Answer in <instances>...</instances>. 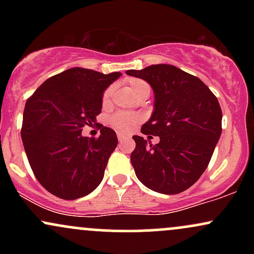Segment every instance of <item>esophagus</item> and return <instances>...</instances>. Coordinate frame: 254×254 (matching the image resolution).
<instances>
[{"label": "esophagus", "mask_w": 254, "mask_h": 254, "mask_svg": "<svg viewBox=\"0 0 254 254\" xmlns=\"http://www.w3.org/2000/svg\"><path fill=\"white\" fill-rule=\"evenodd\" d=\"M125 139H127V137L123 136V135H121V133H118V141L121 142V143H122V142H124Z\"/></svg>", "instance_id": "1"}]
</instances>
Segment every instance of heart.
<instances>
[{
  "instance_id": "1",
  "label": "heart",
  "mask_w": 254,
  "mask_h": 254,
  "mask_svg": "<svg viewBox=\"0 0 254 254\" xmlns=\"http://www.w3.org/2000/svg\"><path fill=\"white\" fill-rule=\"evenodd\" d=\"M130 88L133 93L138 97L142 93L149 92V86L147 82H144L143 80H139V78H130L129 80ZM113 93V86L107 87L103 93V104L107 105L109 104L111 97H112ZM139 122V117L137 115H132V113L127 112H119L113 115L110 119V123L115 127L116 130H118L119 132H129L135 125Z\"/></svg>"
}]
</instances>
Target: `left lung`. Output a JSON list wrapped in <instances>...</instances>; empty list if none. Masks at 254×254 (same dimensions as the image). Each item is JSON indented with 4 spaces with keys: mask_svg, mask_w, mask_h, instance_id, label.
<instances>
[{
    "mask_svg": "<svg viewBox=\"0 0 254 254\" xmlns=\"http://www.w3.org/2000/svg\"><path fill=\"white\" fill-rule=\"evenodd\" d=\"M127 74L147 81L153 88V115L141 132L160 137L159 143L151 144L132 136L136 148L130 159L136 177L159 193L188 190L206 170L222 132L217 98L202 80L170 64Z\"/></svg>",
    "mask_w": 254,
    "mask_h": 254,
    "instance_id": "8db88e82",
    "label": "left lung"
}]
</instances>
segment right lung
Returning <instances> with one entry per match:
<instances>
[{
  "instance_id": "obj_1",
  "label": "right lung",
  "mask_w": 254,
  "mask_h": 254,
  "mask_svg": "<svg viewBox=\"0 0 254 254\" xmlns=\"http://www.w3.org/2000/svg\"><path fill=\"white\" fill-rule=\"evenodd\" d=\"M121 75L71 68L48 78L26 101L22 143L34 176L50 193L74 200L103 180L117 135L100 125V136L89 138L82 127L97 123L104 90Z\"/></svg>"
}]
</instances>
